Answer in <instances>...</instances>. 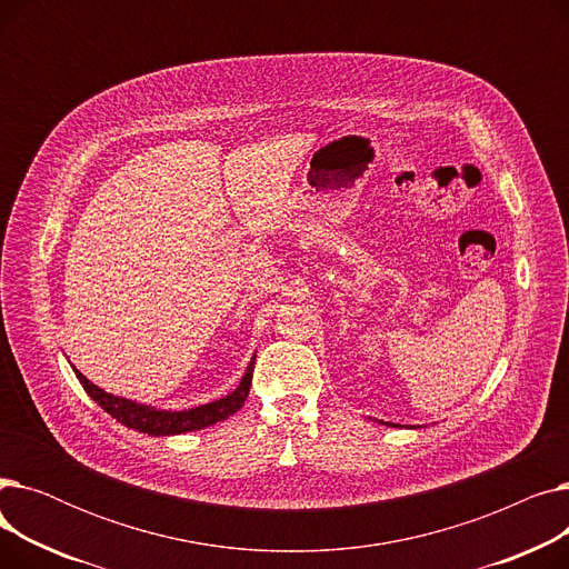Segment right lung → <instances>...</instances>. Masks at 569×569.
<instances>
[{
  "mask_svg": "<svg viewBox=\"0 0 569 569\" xmlns=\"http://www.w3.org/2000/svg\"><path fill=\"white\" fill-rule=\"evenodd\" d=\"M76 371V369H73ZM80 385L84 387V392L92 397L108 415H112L117 422H122L129 429L149 433V436H172V433H187V431H198L204 429L209 425H217L226 417L234 415L239 408L244 406L249 390H251V378H253V362L249 365L242 382H239L237 390L219 401H212L207 406H198L191 410H179V412H170V410H157L149 408L122 397H114L103 392L101 387H97L94 382H89L80 371H76Z\"/></svg>",
  "mask_w": 569,
  "mask_h": 569,
  "instance_id": "1",
  "label": "right lung"
}]
</instances>
